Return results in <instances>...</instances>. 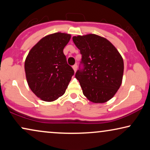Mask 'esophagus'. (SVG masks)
I'll return each instance as SVG.
<instances>
[{"label":"esophagus","mask_w":150,"mask_h":150,"mask_svg":"<svg viewBox=\"0 0 150 150\" xmlns=\"http://www.w3.org/2000/svg\"><path fill=\"white\" fill-rule=\"evenodd\" d=\"M72 68H73V69H74V71L75 72H76V69H77V65H76V64L74 65L73 66H72Z\"/></svg>","instance_id":"obj_1"}]
</instances>
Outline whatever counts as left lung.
<instances>
[{
    "mask_svg": "<svg viewBox=\"0 0 150 150\" xmlns=\"http://www.w3.org/2000/svg\"><path fill=\"white\" fill-rule=\"evenodd\" d=\"M81 51L83 69L76 71L84 96L93 103H104L115 96L122 83L124 61L115 47L95 34L74 36Z\"/></svg>",
    "mask_w": 150,
    "mask_h": 150,
    "instance_id": "1",
    "label": "left lung"
}]
</instances>
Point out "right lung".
Listing matches in <instances>:
<instances>
[{
	"label": "right lung",
	"instance_id": "obj_1",
	"mask_svg": "<svg viewBox=\"0 0 150 150\" xmlns=\"http://www.w3.org/2000/svg\"><path fill=\"white\" fill-rule=\"evenodd\" d=\"M70 38L71 35L59 32L45 36L26 57L24 69L28 85L44 101L52 102L62 96L74 74L63 54Z\"/></svg>",
	"mask_w": 150,
	"mask_h": 150
}]
</instances>
